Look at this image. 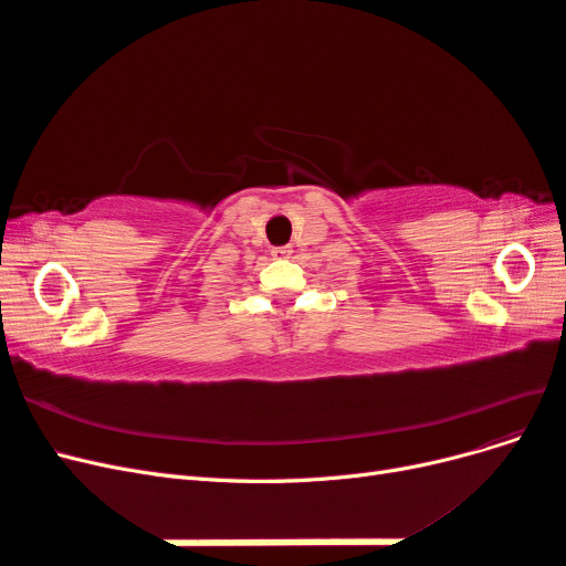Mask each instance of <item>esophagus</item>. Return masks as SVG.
Returning <instances> with one entry per match:
<instances>
[{"label":"esophagus","instance_id":"1","mask_svg":"<svg viewBox=\"0 0 566 566\" xmlns=\"http://www.w3.org/2000/svg\"><path fill=\"white\" fill-rule=\"evenodd\" d=\"M290 252H293V248H290V245H279V248L271 250V254L276 256V260H285V256H290Z\"/></svg>","mask_w":566,"mask_h":566}]
</instances>
